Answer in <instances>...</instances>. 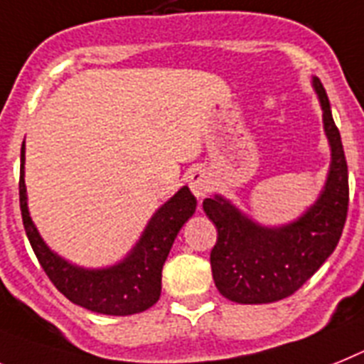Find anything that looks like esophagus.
<instances>
[{
	"label": "esophagus",
	"instance_id": "1",
	"mask_svg": "<svg viewBox=\"0 0 364 364\" xmlns=\"http://www.w3.org/2000/svg\"><path fill=\"white\" fill-rule=\"evenodd\" d=\"M188 187H191L194 196L203 198L210 188V177L207 176L205 170L196 168V170H192L191 176H188Z\"/></svg>",
	"mask_w": 364,
	"mask_h": 364
}]
</instances>
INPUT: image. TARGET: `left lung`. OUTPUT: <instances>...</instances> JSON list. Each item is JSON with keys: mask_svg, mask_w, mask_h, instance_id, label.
Wrapping results in <instances>:
<instances>
[{"mask_svg": "<svg viewBox=\"0 0 364 364\" xmlns=\"http://www.w3.org/2000/svg\"><path fill=\"white\" fill-rule=\"evenodd\" d=\"M313 87L322 105L331 164L322 194L300 218L267 228L242 215L225 198H205L203 210L216 225L210 250L213 279L220 294L237 304H270L294 294L337 248L348 215V164L326 88Z\"/></svg>", "mask_w": 364, "mask_h": 364, "instance_id": "1", "label": "left lung"}]
</instances>
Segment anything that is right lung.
<instances>
[{"label": "right lung", "instance_id": "right-lung-1", "mask_svg": "<svg viewBox=\"0 0 364 364\" xmlns=\"http://www.w3.org/2000/svg\"><path fill=\"white\" fill-rule=\"evenodd\" d=\"M26 144H21L20 166V209L27 239L36 259L60 292L72 304L85 309L112 316H127L149 309L161 296L163 264L183 224L194 215L196 198L188 187H183L151 216L135 248L124 261L109 268H81L64 261L48 248L27 209Z\"/></svg>", "mask_w": 364, "mask_h": 364}]
</instances>
